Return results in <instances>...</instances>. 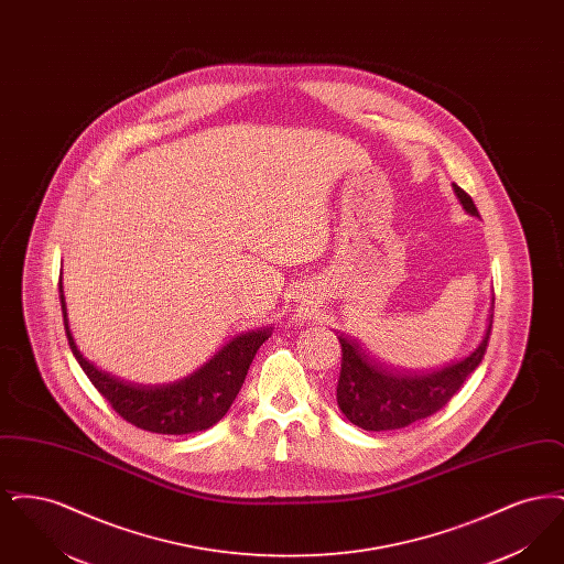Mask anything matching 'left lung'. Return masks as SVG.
Masks as SVG:
<instances>
[{
	"instance_id": "obj_1",
	"label": "left lung",
	"mask_w": 564,
	"mask_h": 564,
	"mask_svg": "<svg viewBox=\"0 0 564 564\" xmlns=\"http://www.w3.org/2000/svg\"><path fill=\"white\" fill-rule=\"evenodd\" d=\"M465 214L480 217L471 196L453 184ZM492 306L482 340L465 359L425 375H402L380 366L361 345L338 338L343 347V370L336 400L352 425L366 431H391L427 419L451 402L465 378L482 364L492 327Z\"/></svg>"
}]
</instances>
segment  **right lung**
<instances>
[{
  "label": "right lung",
  "mask_w": 564,
  "mask_h": 564,
  "mask_svg": "<svg viewBox=\"0 0 564 564\" xmlns=\"http://www.w3.org/2000/svg\"><path fill=\"white\" fill-rule=\"evenodd\" d=\"M58 297L69 349L84 375L124 421L164 435H188L221 421L239 395L256 352L272 336V327L242 332L184 378L164 384H133L99 370L82 355L69 329L63 283H58Z\"/></svg>",
  "instance_id": "right-lung-1"
}]
</instances>
